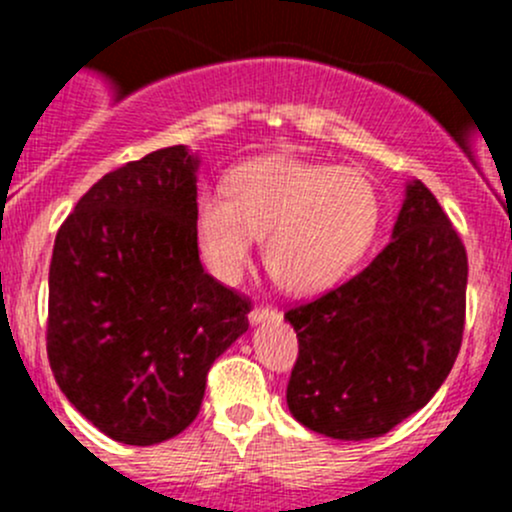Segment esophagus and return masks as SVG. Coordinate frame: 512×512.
I'll use <instances>...</instances> for the list:
<instances>
[{
	"label": "esophagus",
	"mask_w": 512,
	"mask_h": 512,
	"mask_svg": "<svg viewBox=\"0 0 512 512\" xmlns=\"http://www.w3.org/2000/svg\"><path fill=\"white\" fill-rule=\"evenodd\" d=\"M277 317V309L272 307H265V304H260V307H255L250 312V322L252 324H262V322H270V319Z\"/></svg>",
	"instance_id": "esophagus-1"
}]
</instances>
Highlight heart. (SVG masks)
I'll use <instances>...</instances> for the list:
<instances>
[{
	"label": "heart",
	"mask_w": 512,
	"mask_h": 512,
	"mask_svg": "<svg viewBox=\"0 0 512 512\" xmlns=\"http://www.w3.org/2000/svg\"><path fill=\"white\" fill-rule=\"evenodd\" d=\"M227 190L208 188L195 203V240L205 265L235 282L265 237V265L287 292L332 287L359 262L379 225V198L352 168L289 156L237 165Z\"/></svg>",
	"instance_id": "heart-1"
}]
</instances>
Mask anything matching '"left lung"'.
I'll return each instance as SVG.
<instances>
[{"label": "left lung", "mask_w": 512, "mask_h": 512, "mask_svg": "<svg viewBox=\"0 0 512 512\" xmlns=\"http://www.w3.org/2000/svg\"><path fill=\"white\" fill-rule=\"evenodd\" d=\"M466 282L461 237L431 190L411 180L371 265L285 314L299 339L292 416L329 438L364 441L423 409L461 349Z\"/></svg>", "instance_id": "obj_1"}]
</instances>
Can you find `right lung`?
Segmentation results:
<instances>
[{"mask_svg":"<svg viewBox=\"0 0 512 512\" xmlns=\"http://www.w3.org/2000/svg\"><path fill=\"white\" fill-rule=\"evenodd\" d=\"M198 165L185 146L111 170L56 232L46 354L98 431L153 446L190 426L250 299L200 265Z\"/></svg>","mask_w":512,"mask_h":512,"instance_id":"add662e5","label":"right lung"}]
</instances>
